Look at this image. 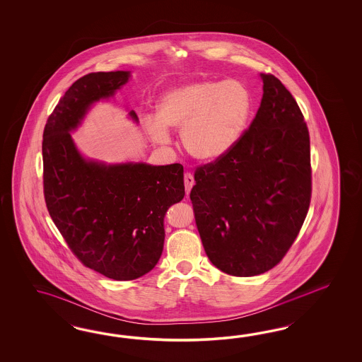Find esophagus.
<instances>
[{
  "mask_svg": "<svg viewBox=\"0 0 362 362\" xmlns=\"http://www.w3.org/2000/svg\"><path fill=\"white\" fill-rule=\"evenodd\" d=\"M195 185V180H194V176L191 175L189 173L185 174V187H186V194L188 195L191 188Z\"/></svg>",
  "mask_w": 362,
  "mask_h": 362,
  "instance_id": "34e87169",
  "label": "esophagus"
}]
</instances>
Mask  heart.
<instances>
[{"mask_svg": "<svg viewBox=\"0 0 362 362\" xmlns=\"http://www.w3.org/2000/svg\"><path fill=\"white\" fill-rule=\"evenodd\" d=\"M251 97L240 82L199 81L167 91L158 105V119H147L156 143H168L167 127L182 130L191 156L215 160L230 151L244 132Z\"/></svg>", "mask_w": 362, "mask_h": 362, "instance_id": "b5f03b06", "label": "heart"}]
</instances>
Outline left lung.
<instances>
[{
    "label": "left lung",
    "instance_id": "1",
    "mask_svg": "<svg viewBox=\"0 0 362 362\" xmlns=\"http://www.w3.org/2000/svg\"><path fill=\"white\" fill-rule=\"evenodd\" d=\"M263 99L228 153L197 165L192 202L211 263L248 277L283 260L307 218L312 197L310 142L296 99L262 74Z\"/></svg>",
    "mask_w": 362,
    "mask_h": 362
}]
</instances>
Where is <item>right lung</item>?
Instances as JSON below:
<instances>
[{"mask_svg":"<svg viewBox=\"0 0 362 362\" xmlns=\"http://www.w3.org/2000/svg\"><path fill=\"white\" fill-rule=\"evenodd\" d=\"M129 71H98L77 79L45 124L44 197L49 215L81 263L126 281L150 272L165 243L163 219L185 197L183 165H105L85 160L70 132ZM136 121V114L130 112Z\"/></svg>","mask_w":362,"mask_h":362,"instance_id":"obj_1","label":"right lung"}]
</instances>
